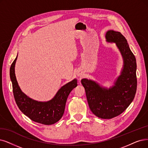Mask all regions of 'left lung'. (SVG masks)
I'll return each mask as SVG.
<instances>
[{"label": "left lung", "mask_w": 148, "mask_h": 148, "mask_svg": "<svg viewBox=\"0 0 148 148\" xmlns=\"http://www.w3.org/2000/svg\"><path fill=\"white\" fill-rule=\"evenodd\" d=\"M106 41L115 42L123 58V68L114 86L109 89L100 86L90 79H82L87 102L94 115L102 119H110L119 116L132 102L137 91V63L127 40L119 32L109 30Z\"/></svg>", "instance_id": "1"}]
</instances>
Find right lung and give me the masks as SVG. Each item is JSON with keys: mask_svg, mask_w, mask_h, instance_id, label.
<instances>
[{"mask_svg": "<svg viewBox=\"0 0 148 148\" xmlns=\"http://www.w3.org/2000/svg\"><path fill=\"white\" fill-rule=\"evenodd\" d=\"M17 58V56L10 67V76L15 101L18 108L33 121L45 125H51L58 122L64 114L69 95L78 85L77 80L75 79L62 86L54 98L49 101H35L23 93L17 83L14 70Z\"/></svg>", "mask_w": 148, "mask_h": 148, "instance_id": "obj_1", "label": "right lung"}]
</instances>
